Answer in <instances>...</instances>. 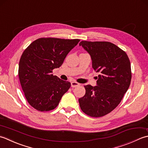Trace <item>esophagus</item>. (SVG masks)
<instances>
[{"instance_id": "1", "label": "esophagus", "mask_w": 148, "mask_h": 148, "mask_svg": "<svg viewBox=\"0 0 148 148\" xmlns=\"http://www.w3.org/2000/svg\"><path fill=\"white\" fill-rule=\"evenodd\" d=\"M80 85L79 83H78L77 82H75V81H73V82H71V86L72 87H76Z\"/></svg>"}]
</instances>
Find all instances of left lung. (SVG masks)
Here are the masks:
<instances>
[{
  "instance_id": "obj_1",
  "label": "left lung",
  "mask_w": 148,
  "mask_h": 148,
  "mask_svg": "<svg viewBox=\"0 0 148 148\" xmlns=\"http://www.w3.org/2000/svg\"><path fill=\"white\" fill-rule=\"evenodd\" d=\"M91 56L92 67L99 73L96 86H84L78 99L83 112L91 117L103 116L115 108L130 85L132 72L127 54L107 41H82L79 43Z\"/></svg>"
}]
</instances>
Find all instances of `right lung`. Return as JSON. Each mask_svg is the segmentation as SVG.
Returning a JSON list of instances; mask_svg holds the SVG:
<instances>
[{"label": "right lung", "mask_w": 148, "mask_h": 148, "mask_svg": "<svg viewBox=\"0 0 148 148\" xmlns=\"http://www.w3.org/2000/svg\"><path fill=\"white\" fill-rule=\"evenodd\" d=\"M80 41L78 39L39 38L24 50L19 62L18 76L29 103L41 112L56 108L71 86L70 82L53 76L66 56Z\"/></svg>", "instance_id": "1"}]
</instances>
